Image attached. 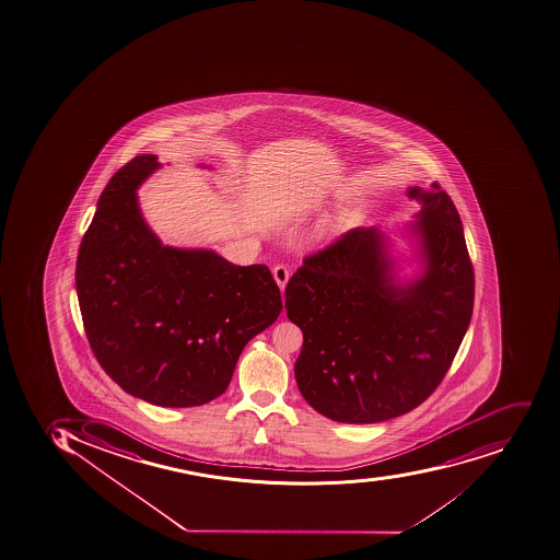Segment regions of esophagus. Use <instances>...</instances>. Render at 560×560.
<instances>
[{
	"mask_svg": "<svg viewBox=\"0 0 560 560\" xmlns=\"http://www.w3.org/2000/svg\"><path fill=\"white\" fill-rule=\"evenodd\" d=\"M272 276L281 291L284 290L288 279H290V270H288L287 265H276L272 269Z\"/></svg>",
	"mask_w": 560,
	"mask_h": 560,
	"instance_id": "obj_1",
	"label": "esophagus"
}]
</instances>
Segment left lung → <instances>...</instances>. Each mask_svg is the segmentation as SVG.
<instances>
[{
	"instance_id": "8db88e82",
	"label": "left lung",
	"mask_w": 560,
	"mask_h": 560,
	"mask_svg": "<svg viewBox=\"0 0 560 560\" xmlns=\"http://www.w3.org/2000/svg\"><path fill=\"white\" fill-rule=\"evenodd\" d=\"M422 205L424 273L398 287L378 229H354L305 256L288 281L290 322L304 334L300 393L331 421L373 424L430 398L471 322L475 272L454 202L439 183L408 188Z\"/></svg>"
}]
</instances>
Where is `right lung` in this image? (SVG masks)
I'll use <instances>...</instances> for the list:
<instances>
[{
	"label": "right lung",
	"instance_id": "obj_1",
	"mask_svg": "<svg viewBox=\"0 0 560 560\" xmlns=\"http://www.w3.org/2000/svg\"><path fill=\"white\" fill-rule=\"evenodd\" d=\"M159 167L155 155H138L113 174L74 281L89 343L109 377L156 407H197L225 393L244 346L281 314V291L267 265L162 246L136 196Z\"/></svg>",
	"mask_w": 560,
	"mask_h": 560
}]
</instances>
